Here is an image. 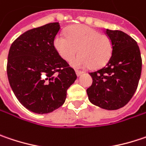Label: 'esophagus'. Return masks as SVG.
I'll use <instances>...</instances> for the list:
<instances>
[{"label":"esophagus","instance_id":"esophagus-1","mask_svg":"<svg viewBox=\"0 0 146 146\" xmlns=\"http://www.w3.org/2000/svg\"><path fill=\"white\" fill-rule=\"evenodd\" d=\"M76 73L77 76H80L83 73V71H81V70H76Z\"/></svg>","mask_w":146,"mask_h":146}]
</instances>
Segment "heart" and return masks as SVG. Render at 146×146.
Segmentation results:
<instances>
[{"label": "heart", "instance_id": "b5f03b06", "mask_svg": "<svg viewBox=\"0 0 146 146\" xmlns=\"http://www.w3.org/2000/svg\"><path fill=\"white\" fill-rule=\"evenodd\" d=\"M54 46L65 60H71L79 49L80 54L71 61L76 67H101L108 62L113 51L109 36L84 25L70 27L67 36L58 34L54 40Z\"/></svg>", "mask_w": 146, "mask_h": 146}]
</instances>
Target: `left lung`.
<instances>
[{"label": "left lung", "instance_id": "obj_1", "mask_svg": "<svg viewBox=\"0 0 146 146\" xmlns=\"http://www.w3.org/2000/svg\"><path fill=\"white\" fill-rule=\"evenodd\" d=\"M112 55L106 66L90 72L93 82L86 90L90 101L102 109L125 106L134 96L141 78L142 60L137 42L121 31L106 29Z\"/></svg>", "mask_w": 146, "mask_h": 146}]
</instances>
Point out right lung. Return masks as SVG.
<instances>
[{"instance_id": "obj_1", "label": "right lung", "mask_w": 146, "mask_h": 146, "mask_svg": "<svg viewBox=\"0 0 146 146\" xmlns=\"http://www.w3.org/2000/svg\"><path fill=\"white\" fill-rule=\"evenodd\" d=\"M58 22L29 30L11 44L7 60L10 86L21 104L37 114L60 107L67 89L77 76L74 69L60 56L54 40Z\"/></svg>"}]
</instances>
